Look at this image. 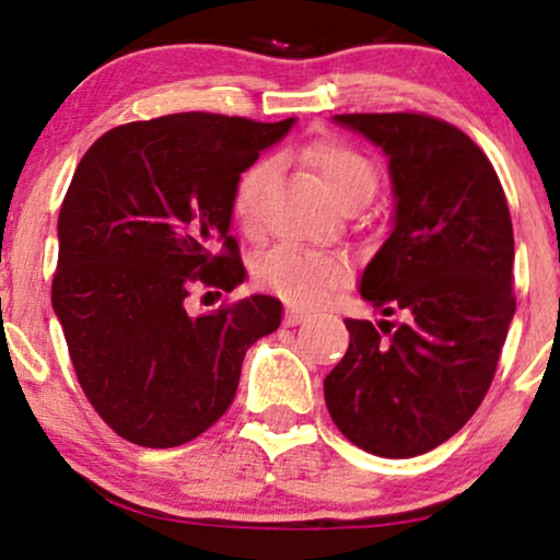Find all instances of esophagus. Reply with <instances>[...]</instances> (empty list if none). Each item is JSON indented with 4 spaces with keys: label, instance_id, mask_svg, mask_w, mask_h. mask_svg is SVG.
<instances>
[{
    "label": "esophagus",
    "instance_id": "34e87169",
    "mask_svg": "<svg viewBox=\"0 0 560 560\" xmlns=\"http://www.w3.org/2000/svg\"><path fill=\"white\" fill-rule=\"evenodd\" d=\"M303 320H308V313H303L298 308H288L285 318H282V326H298V324H303Z\"/></svg>",
    "mask_w": 560,
    "mask_h": 560
}]
</instances>
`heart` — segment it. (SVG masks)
Here are the masks:
<instances>
[{
	"mask_svg": "<svg viewBox=\"0 0 560 560\" xmlns=\"http://www.w3.org/2000/svg\"><path fill=\"white\" fill-rule=\"evenodd\" d=\"M303 163L318 175L328 196L343 206L354 198H372L377 173L362 152L341 140H318L301 152ZM270 178V165L255 163L240 175L234 188V217L252 232L259 224V201ZM259 285L272 290L298 308H318L349 280V265L336 255H324L295 244H280L257 262Z\"/></svg>",
	"mask_w": 560,
	"mask_h": 560,
	"instance_id": "1",
	"label": "heart"
}]
</instances>
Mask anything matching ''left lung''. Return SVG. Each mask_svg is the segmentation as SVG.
I'll return each mask as SVG.
<instances>
[{"label": "left lung", "instance_id": "left-lung-1", "mask_svg": "<svg viewBox=\"0 0 560 560\" xmlns=\"http://www.w3.org/2000/svg\"><path fill=\"white\" fill-rule=\"evenodd\" d=\"M385 152L393 232L359 293L405 324L347 318L349 349L326 374L334 423L354 446L410 458L441 446L485 400L515 316V240L485 152L428 114H336Z\"/></svg>", "mask_w": 560, "mask_h": 560}]
</instances>
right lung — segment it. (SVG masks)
<instances>
[{"mask_svg":"<svg viewBox=\"0 0 560 560\" xmlns=\"http://www.w3.org/2000/svg\"><path fill=\"white\" fill-rule=\"evenodd\" d=\"M275 125L183 112L114 127L75 167L58 217L52 311L89 402L121 439L173 448L217 423L247 349L282 305L249 295L190 316L196 285L244 282L232 229L240 175L280 142Z\"/></svg>","mask_w":560,"mask_h":560,"instance_id":"right-lung-1","label":"right lung"}]
</instances>
